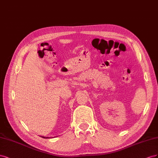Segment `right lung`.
I'll list each match as a JSON object with an SVG mask.
<instances>
[{
  "mask_svg": "<svg viewBox=\"0 0 158 158\" xmlns=\"http://www.w3.org/2000/svg\"><path fill=\"white\" fill-rule=\"evenodd\" d=\"M42 138H45V137H42Z\"/></svg>",
  "mask_w": 158,
  "mask_h": 158,
  "instance_id": "right-lung-1",
  "label": "right lung"
}]
</instances>
